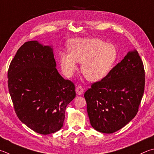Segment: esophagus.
I'll use <instances>...</instances> for the list:
<instances>
[{
	"label": "esophagus",
	"instance_id": "obj_1",
	"mask_svg": "<svg viewBox=\"0 0 154 154\" xmlns=\"http://www.w3.org/2000/svg\"><path fill=\"white\" fill-rule=\"evenodd\" d=\"M75 91H76V93L78 95H82L83 94V92H84V88H83L82 86H78L75 89Z\"/></svg>",
	"mask_w": 154,
	"mask_h": 154
}]
</instances>
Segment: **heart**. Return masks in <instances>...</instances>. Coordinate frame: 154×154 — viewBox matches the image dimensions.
I'll use <instances>...</instances> for the list:
<instances>
[{
  "instance_id": "b5f03b06",
  "label": "heart",
  "mask_w": 154,
  "mask_h": 154,
  "mask_svg": "<svg viewBox=\"0 0 154 154\" xmlns=\"http://www.w3.org/2000/svg\"><path fill=\"white\" fill-rule=\"evenodd\" d=\"M68 50L69 53L61 52L59 54L64 71L71 75L77 69V62L82 63V73L90 82H97L104 78L118 58L116 47L100 38L72 40L69 42Z\"/></svg>"
}]
</instances>
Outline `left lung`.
I'll return each mask as SVG.
<instances>
[{
    "mask_svg": "<svg viewBox=\"0 0 154 154\" xmlns=\"http://www.w3.org/2000/svg\"><path fill=\"white\" fill-rule=\"evenodd\" d=\"M145 88L143 64L137 50L128 52L121 62L84 94L92 127L112 133L136 116Z\"/></svg>",
    "mask_w": 154,
    "mask_h": 154,
    "instance_id": "obj_1",
    "label": "left lung"
}]
</instances>
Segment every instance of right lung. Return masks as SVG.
I'll use <instances>...</instances> for the list:
<instances>
[{"mask_svg":"<svg viewBox=\"0 0 154 154\" xmlns=\"http://www.w3.org/2000/svg\"><path fill=\"white\" fill-rule=\"evenodd\" d=\"M56 66L51 47L29 41L19 48L8 70V88L17 116L42 135L62 128L66 106L76 96L74 83L63 79Z\"/></svg>","mask_w":154,"mask_h":154,"instance_id":"right-lung-1","label":"right lung"}]
</instances>
